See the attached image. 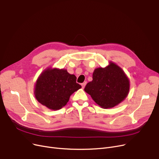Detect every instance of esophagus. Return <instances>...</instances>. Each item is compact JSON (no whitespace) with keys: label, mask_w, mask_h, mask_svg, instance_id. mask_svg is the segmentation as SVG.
Returning a JSON list of instances; mask_svg holds the SVG:
<instances>
[{"label":"esophagus","mask_w":159,"mask_h":159,"mask_svg":"<svg viewBox=\"0 0 159 159\" xmlns=\"http://www.w3.org/2000/svg\"><path fill=\"white\" fill-rule=\"evenodd\" d=\"M81 85L82 88H83V89H84V87H85V85H86V82H84V83H83V84H81Z\"/></svg>","instance_id":"1"}]
</instances>
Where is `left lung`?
<instances>
[{"instance_id": "8db88e82", "label": "left lung", "mask_w": 159, "mask_h": 159, "mask_svg": "<svg viewBox=\"0 0 159 159\" xmlns=\"http://www.w3.org/2000/svg\"><path fill=\"white\" fill-rule=\"evenodd\" d=\"M130 81L124 71L110 62L105 68L94 70L93 81L89 82L84 90L102 108H111L121 102L127 97Z\"/></svg>"}]
</instances>
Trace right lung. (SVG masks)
Returning <instances> with one entry per match:
<instances>
[{"instance_id":"obj_1","label":"right lung","mask_w":159,"mask_h":159,"mask_svg":"<svg viewBox=\"0 0 159 159\" xmlns=\"http://www.w3.org/2000/svg\"><path fill=\"white\" fill-rule=\"evenodd\" d=\"M81 86L76 83V77L65 69L47 68L36 82L34 95L43 106L53 110L65 106L70 97Z\"/></svg>"}]
</instances>
